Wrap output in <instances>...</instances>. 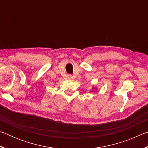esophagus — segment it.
Returning <instances> with one entry per match:
<instances>
[{
    "label": "esophagus",
    "mask_w": 148,
    "mask_h": 148,
    "mask_svg": "<svg viewBox=\"0 0 148 148\" xmlns=\"http://www.w3.org/2000/svg\"><path fill=\"white\" fill-rule=\"evenodd\" d=\"M68 78H69V79L72 78V76H70V75H69V76H68Z\"/></svg>",
    "instance_id": "34e87169"
}]
</instances>
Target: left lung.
Segmentation results:
<instances>
[{"instance_id":"1","label":"left lung","mask_w":148,"mask_h":148,"mask_svg":"<svg viewBox=\"0 0 148 148\" xmlns=\"http://www.w3.org/2000/svg\"><path fill=\"white\" fill-rule=\"evenodd\" d=\"M92 89H93V88H92ZM94 89H95V90H97V88H95Z\"/></svg>"}]
</instances>
